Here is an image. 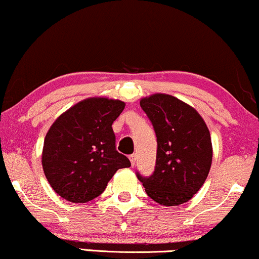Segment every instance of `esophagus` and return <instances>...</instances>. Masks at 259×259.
Masks as SVG:
<instances>
[{"label": "esophagus", "mask_w": 259, "mask_h": 259, "mask_svg": "<svg viewBox=\"0 0 259 259\" xmlns=\"http://www.w3.org/2000/svg\"><path fill=\"white\" fill-rule=\"evenodd\" d=\"M136 154H132V155H130V161H131V165L132 166H135L136 165Z\"/></svg>", "instance_id": "34e87169"}]
</instances>
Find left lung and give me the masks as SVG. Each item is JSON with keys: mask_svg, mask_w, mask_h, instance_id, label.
<instances>
[{"mask_svg": "<svg viewBox=\"0 0 259 259\" xmlns=\"http://www.w3.org/2000/svg\"><path fill=\"white\" fill-rule=\"evenodd\" d=\"M157 138L156 165L149 178L137 175L149 197L178 206L193 197L212 163L211 135L201 115L176 97L156 93L141 99Z\"/></svg>", "mask_w": 259, "mask_h": 259, "instance_id": "1", "label": "left lung"}]
</instances>
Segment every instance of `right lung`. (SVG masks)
<instances>
[{"label":"right lung","instance_id":"obj_1","mask_svg":"<svg viewBox=\"0 0 259 259\" xmlns=\"http://www.w3.org/2000/svg\"><path fill=\"white\" fill-rule=\"evenodd\" d=\"M124 103L105 97L78 102L46 135L42 167L53 190L70 202H87L105 190L117 169L131 166L115 148L111 124Z\"/></svg>","mask_w":259,"mask_h":259}]
</instances>
